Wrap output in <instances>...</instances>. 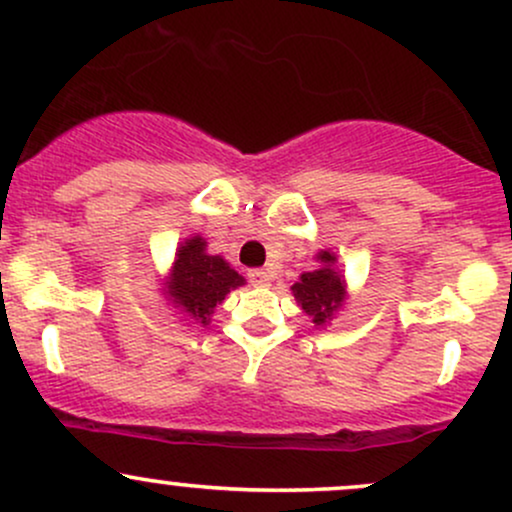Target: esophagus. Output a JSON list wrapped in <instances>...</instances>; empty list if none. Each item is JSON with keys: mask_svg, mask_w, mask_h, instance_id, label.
<instances>
[{"mask_svg": "<svg viewBox=\"0 0 512 512\" xmlns=\"http://www.w3.org/2000/svg\"><path fill=\"white\" fill-rule=\"evenodd\" d=\"M248 279H250V284H255V286H267L269 279H272V274H269L267 269H250Z\"/></svg>", "mask_w": 512, "mask_h": 512, "instance_id": "34e87169", "label": "esophagus"}]
</instances>
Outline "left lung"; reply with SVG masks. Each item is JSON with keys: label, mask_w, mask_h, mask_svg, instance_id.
I'll list each match as a JSON object with an SVG mask.
<instances>
[{"label": "left lung", "mask_w": 512, "mask_h": 512, "mask_svg": "<svg viewBox=\"0 0 512 512\" xmlns=\"http://www.w3.org/2000/svg\"><path fill=\"white\" fill-rule=\"evenodd\" d=\"M317 269L303 272L296 284H291V293L301 305L305 315L313 320L315 327H325L342 313L349 291L342 269L337 267V255L330 250H320L315 255Z\"/></svg>", "instance_id": "8db88e82"}]
</instances>
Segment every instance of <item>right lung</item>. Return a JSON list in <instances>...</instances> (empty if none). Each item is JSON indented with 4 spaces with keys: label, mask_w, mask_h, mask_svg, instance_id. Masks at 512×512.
<instances>
[{
    "label": "right lung",
    "mask_w": 512,
    "mask_h": 512,
    "mask_svg": "<svg viewBox=\"0 0 512 512\" xmlns=\"http://www.w3.org/2000/svg\"><path fill=\"white\" fill-rule=\"evenodd\" d=\"M161 286V296L173 305L175 313L185 317V322L209 325L216 305L226 301L228 293L238 286H245V279L231 267V262L221 255H211L207 240L195 233L178 245Z\"/></svg>",
    "instance_id": "add662e5"
}]
</instances>
